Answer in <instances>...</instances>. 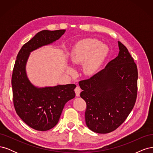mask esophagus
Listing matches in <instances>:
<instances>
[{
	"mask_svg": "<svg viewBox=\"0 0 153 153\" xmlns=\"http://www.w3.org/2000/svg\"><path fill=\"white\" fill-rule=\"evenodd\" d=\"M75 93H76V96L77 97H79V96H80V92H81V91H82L80 88L79 87H78V86H77V87L75 88Z\"/></svg>",
	"mask_w": 153,
	"mask_h": 153,
	"instance_id": "34e87169",
	"label": "esophagus"
}]
</instances>
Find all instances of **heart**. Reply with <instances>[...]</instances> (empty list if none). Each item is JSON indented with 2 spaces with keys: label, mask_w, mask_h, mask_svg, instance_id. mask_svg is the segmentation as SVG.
I'll return each mask as SVG.
<instances>
[{
  "label": "heart",
  "mask_w": 153,
  "mask_h": 153,
  "mask_svg": "<svg viewBox=\"0 0 153 153\" xmlns=\"http://www.w3.org/2000/svg\"><path fill=\"white\" fill-rule=\"evenodd\" d=\"M108 53L106 45L96 39H85L78 43L71 53V61L74 64L83 62L82 70L85 75L90 76L98 70ZM66 72L72 75L74 70L71 66H67Z\"/></svg>",
  "instance_id": "heart-1"
}]
</instances>
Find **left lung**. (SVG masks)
<instances>
[{
  "mask_svg": "<svg viewBox=\"0 0 153 153\" xmlns=\"http://www.w3.org/2000/svg\"><path fill=\"white\" fill-rule=\"evenodd\" d=\"M119 54L105 69L89 79L79 82L81 98L87 103V126L98 133L116 129L135 105L138 71L128 49L118 41Z\"/></svg>",
  "mask_w": 153,
  "mask_h": 153,
  "instance_id": "8db88e82",
  "label": "left lung"
}]
</instances>
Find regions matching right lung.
<instances>
[{
	"label": "right lung",
	"mask_w": 153,
	"mask_h": 153,
	"mask_svg": "<svg viewBox=\"0 0 153 153\" xmlns=\"http://www.w3.org/2000/svg\"><path fill=\"white\" fill-rule=\"evenodd\" d=\"M66 30L39 32L18 52L14 66L11 84L15 108L21 119L30 128L47 131L56 125L64 105L75 97V84L37 87L32 84L26 71L30 53L53 43Z\"/></svg>",
	"instance_id": "1"
}]
</instances>
